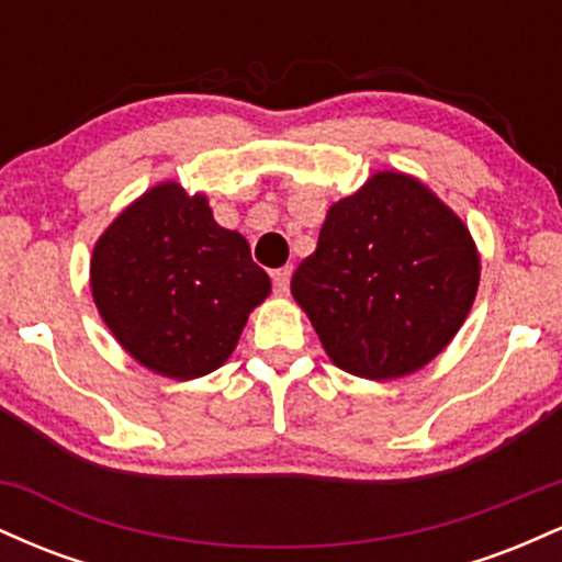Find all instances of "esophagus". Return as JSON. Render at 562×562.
<instances>
[{"label": "esophagus", "mask_w": 562, "mask_h": 562, "mask_svg": "<svg viewBox=\"0 0 562 562\" xmlns=\"http://www.w3.org/2000/svg\"><path fill=\"white\" fill-rule=\"evenodd\" d=\"M290 274H293V269H290V267L274 269V272H272L274 293H280V295H285V293H288V288H290Z\"/></svg>", "instance_id": "34e87169"}]
</instances>
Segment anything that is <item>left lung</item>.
<instances>
[{
    "mask_svg": "<svg viewBox=\"0 0 562 562\" xmlns=\"http://www.w3.org/2000/svg\"><path fill=\"white\" fill-rule=\"evenodd\" d=\"M479 277L460 216L417 179L380 171L327 211L317 250L290 290L340 370L391 380L443 351Z\"/></svg>",
    "mask_w": 562,
    "mask_h": 562,
    "instance_id": "8db88e82",
    "label": "left lung"
}]
</instances>
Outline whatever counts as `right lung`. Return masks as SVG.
I'll return each mask as SVG.
<instances>
[{"mask_svg": "<svg viewBox=\"0 0 562 562\" xmlns=\"http://www.w3.org/2000/svg\"><path fill=\"white\" fill-rule=\"evenodd\" d=\"M269 274L240 232L218 227L203 195L177 182L145 192L92 254V295L119 344L158 375H209L235 351Z\"/></svg>", "mask_w": 562, "mask_h": 562, "instance_id": "1", "label": "right lung"}]
</instances>
